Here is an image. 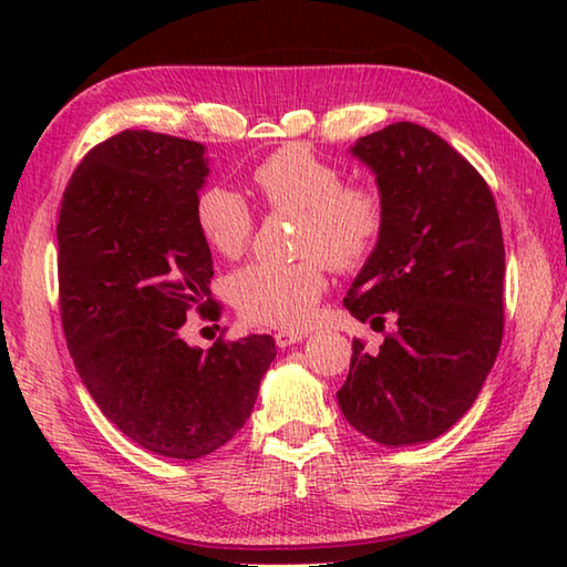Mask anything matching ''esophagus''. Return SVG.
<instances>
[{
	"instance_id": "obj_1",
	"label": "esophagus",
	"mask_w": 567,
	"mask_h": 567,
	"mask_svg": "<svg viewBox=\"0 0 567 567\" xmlns=\"http://www.w3.org/2000/svg\"><path fill=\"white\" fill-rule=\"evenodd\" d=\"M307 336V331H277L275 333V343L280 348H287V346H295L299 343Z\"/></svg>"
}]
</instances>
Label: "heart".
<instances>
[{
    "label": "heart",
    "instance_id": "obj_1",
    "mask_svg": "<svg viewBox=\"0 0 567 567\" xmlns=\"http://www.w3.org/2000/svg\"><path fill=\"white\" fill-rule=\"evenodd\" d=\"M252 183L270 209L302 212L292 262L258 260L228 277V297L248 321L299 329L327 292V262L353 272L370 260L388 224L382 189L370 179H346L343 167L290 143L256 165ZM195 226L214 252L244 256L256 231L250 204L226 185H207L195 199Z\"/></svg>",
    "mask_w": 567,
    "mask_h": 567
}]
</instances>
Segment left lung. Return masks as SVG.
<instances>
[{"instance_id": "1", "label": "left lung", "mask_w": 567, "mask_h": 567, "mask_svg": "<svg viewBox=\"0 0 567 567\" xmlns=\"http://www.w3.org/2000/svg\"><path fill=\"white\" fill-rule=\"evenodd\" d=\"M353 153L388 204L380 246L346 309L396 327L378 353L353 341L339 390L348 424L384 445L424 443L461 419L495 365L504 336V240L489 185L433 131L400 122Z\"/></svg>"}]
</instances>
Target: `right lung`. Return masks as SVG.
I'll use <instances>...</instances> for the list:
<instances>
[{
  "label": "right lung",
  "instance_id": "add662e5",
  "mask_svg": "<svg viewBox=\"0 0 567 567\" xmlns=\"http://www.w3.org/2000/svg\"><path fill=\"white\" fill-rule=\"evenodd\" d=\"M207 163L197 141L126 128L84 155L58 216V305L72 363L118 431L179 461L236 436L275 358L268 333L219 336L207 351L183 341L189 311L221 317L195 226Z\"/></svg>",
  "mask_w": 567,
  "mask_h": 567
}]
</instances>
